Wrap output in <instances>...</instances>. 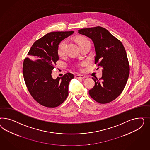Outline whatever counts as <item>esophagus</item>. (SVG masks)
Wrapping results in <instances>:
<instances>
[{"label":"esophagus","instance_id":"esophagus-1","mask_svg":"<svg viewBox=\"0 0 150 150\" xmlns=\"http://www.w3.org/2000/svg\"><path fill=\"white\" fill-rule=\"evenodd\" d=\"M75 77L76 78V79H83L84 78H85V76H83V75H76L75 76Z\"/></svg>","mask_w":150,"mask_h":150}]
</instances>
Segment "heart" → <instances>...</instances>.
<instances>
[{"instance_id":"b5f03b06","label":"heart","mask_w":150,"mask_h":150,"mask_svg":"<svg viewBox=\"0 0 150 150\" xmlns=\"http://www.w3.org/2000/svg\"><path fill=\"white\" fill-rule=\"evenodd\" d=\"M88 40L85 38V37H80L77 39V42H78V45H80L81 44L82 42H85V41H87ZM67 45V42L65 41L62 42L58 47V54L59 55H62L64 54L65 53V47Z\"/></svg>"}]
</instances>
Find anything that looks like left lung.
<instances>
[{
    "mask_svg": "<svg viewBox=\"0 0 150 150\" xmlns=\"http://www.w3.org/2000/svg\"><path fill=\"white\" fill-rule=\"evenodd\" d=\"M78 33L93 42L95 63L102 68L100 79H92L95 86L89 94L96 102L105 104L117 98L123 91L129 75V65L123 44L103 27L82 28Z\"/></svg>",
    "mask_w": 150,
    "mask_h": 150,
    "instance_id": "left-lung-1",
    "label": "left lung"
}]
</instances>
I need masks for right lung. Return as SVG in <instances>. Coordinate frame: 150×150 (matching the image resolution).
Masks as SVG:
<instances>
[{"label": "right lung", "mask_w": 150, "mask_h": 150, "mask_svg": "<svg viewBox=\"0 0 150 150\" xmlns=\"http://www.w3.org/2000/svg\"><path fill=\"white\" fill-rule=\"evenodd\" d=\"M74 31L51 32L36 41L23 64V75L28 90L40 105L54 108L61 105L68 96L71 73L53 79L52 70L59 59L58 47L61 41Z\"/></svg>", "instance_id": "1"}]
</instances>
